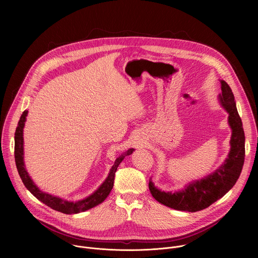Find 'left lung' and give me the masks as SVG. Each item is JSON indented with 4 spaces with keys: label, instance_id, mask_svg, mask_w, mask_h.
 I'll return each mask as SVG.
<instances>
[{
    "label": "left lung",
    "instance_id": "8db88e82",
    "mask_svg": "<svg viewBox=\"0 0 258 258\" xmlns=\"http://www.w3.org/2000/svg\"><path fill=\"white\" fill-rule=\"evenodd\" d=\"M222 94L219 101L229 113V124L232 128L231 150L228 158L214 172L199 180L191 181L178 192H164L157 189L149 179V189L159 203L180 211L196 212L207 208L225 196L238 180L245 159V135L242 120L236 108L234 94L230 86L220 81Z\"/></svg>",
    "mask_w": 258,
    "mask_h": 258
}]
</instances>
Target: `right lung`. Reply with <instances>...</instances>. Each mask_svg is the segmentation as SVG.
Wrapping results in <instances>:
<instances>
[{"instance_id":"right-lung-1","label":"right lung","mask_w":258,"mask_h":258,"mask_svg":"<svg viewBox=\"0 0 258 258\" xmlns=\"http://www.w3.org/2000/svg\"><path fill=\"white\" fill-rule=\"evenodd\" d=\"M27 110L23 111L22 115L20 116V119L18 121V125L15 131V146H14V156H15V162H16V167L18 170V173L24 183V186L26 189L36 198L39 199L41 202L46 204L47 206L51 207L54 210L60 211L65 214H75V213H80L86 210H89L100 203H102L109 193L111 192L113 188V182H114V176L115 172L117 170L118 165L120 162L124 159L125 156L131 155L135 149H128L124 153H122L118 158H116L113 166L110 169V172L106 179L102 185L89 197L80 200V201H67L64 199H61L57 196H53L51 194H48L46 192L41 191L38 187H36L35 183L32 181L30 176L28 175V172L24 166V160H23V127L26 121V116H27Z\"/></svg>"}]
</instances>
